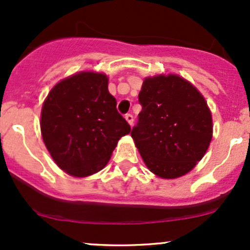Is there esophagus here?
Wrapping results in <instances>:
<instances>
[{"instance_id": "obj_1", "label": "esophagus", "mask_w": 250, "mask_h": 250, "mask_svg": "<svg viewBox=\"0 0 250 250\" xmlns=\"http://www.w3.org/2000/svg\"><path fill=\"white\" fill-rule=\"evenodd\" d=\"M125 119L127 120V122L129 123V125H133V123H134V116L131 115V114H125Z\"/></svg>"}]
</instances>
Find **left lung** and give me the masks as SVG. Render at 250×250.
<instances>
[{"label":"left lung","mask_w":250,"mask_h":250,"mask_svg":"<svg viewBox=\"0 0 250 250\" xmlns=\"http://www.w3.org/2000/svg\"><path fill=\"white\" fill-rule=\"evenodd\" d=\"M139 102L142 110L130 134L146 166L162 179L187 174L213 136L205 97L191 83L170 74L147 77Z\"/></svg>","instance_id":"left-lung-1"}]
</instances>
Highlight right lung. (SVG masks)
Returning a JSON list of instances; mask_svg holds the SVG:
<instances>
[{
  "instance_id": "1",
  "label": "right lung",
  "mask_w": 250,
  "mask_h": 250,
  "mask_svg": "<svg viewBox=\"0 0 250 250\" xmlns=\"http://www.w3.org/2000/svg\"><path fill=\"white\" fill-rule=\"evenodd\" d=\"M41 133L53 160L76 177L105 167L117 141L130 125L108 91V77L82 71L50 90L41 111Z\"/></svg>"
}]
</instances>
